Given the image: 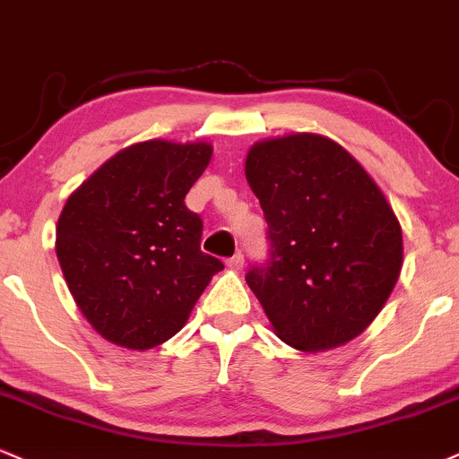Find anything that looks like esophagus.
Wrapping results in <instances>:
<instances>
[{
    "label": "esophagus",
    "instance_id": "34e87169",
    "mask_svg": "<svg viewBox=\"0 0 459 459\" xmlns=\"http://www.w3.org/2000/svg\"><path fill=\"white\" fill-rule=\"evenodd\" d=\"M242 266H245V255L242 253H236L234 257L228 260V268H231V271H242Z\"/></svg>",
    "mask_w": 459,
    "mask_h": 459
}]
</instances>
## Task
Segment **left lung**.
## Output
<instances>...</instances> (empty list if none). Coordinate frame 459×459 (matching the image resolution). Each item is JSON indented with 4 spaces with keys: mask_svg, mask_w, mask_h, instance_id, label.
Returning <instances> with one entry per match:
<instances>
[{
    "mask_svg": "<svg viewBox=\"0 0 459 459\" xmlns=\"http://www.w3.org/2000/svg\"><path fill=\"white\" fill-rule=\"evenodd\" d=\"M245 176L268 223L271 262L247 283L281 342L300 352L346 346L402 273V225L365 167L317 133L262 139Z\"/></svg>",
    "mask_w": 459,
    "mask_h": 459,
    "instance_id": "8db88e82",
    "label": "left lung"
}]
</instances>
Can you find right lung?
I'll list each match as a JSON object with an SVG mask.
<instances>
[{
	"instance_id": "obj_1",
	"label": "right lung",
	"mask_w": 459,
	"mask_h": 459,
	"mask_svg": "<svg viewBox=\"0 0 459 459\" xmlns=\"http://www.w3.org/2000/svg\"><path fill=\"white\" fill-rule=\"evenodd\" d=\"M212 145L148 139L105 160L57 219L56 253L74 303L116 346L143 352L171 339L223 264L202 253L186 208Z\"/></svg>"
}]
</instances>
